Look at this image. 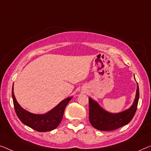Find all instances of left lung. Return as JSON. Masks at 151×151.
<instances>
[{
	"label": "left lung",
	"mask_w": 151,
	"mask_h": 151,
	"mask_svg": "<svg viewBox=\"0 0 151 151\" xmlns=\"http://www.w3.org/2000/svg\"><path fill=\"white\" fill-rule=\"evenodd\" d=\"M139 87L137 84L136 98L132 106L119 113H111L103 109L96 101L89 98V119L94 128L100 131H112L127 125L136 113L139 100Z\"/></svg>",
	"instance_id": "left-lung-1"
}]
</instances>
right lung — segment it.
Wrapping results in <instances>:
<instances>
[{
    "mask_svg": "<svg viewBox=\"0 0 151 151\" xmlns=\"http://www.w3.org/2000/svg\"><path fill=\"white\" fill-rule=\"evenodd\" d=\"M12 98L15 111L20 121L32 129L40 132L51 131L58 127L64 115V110L73 97H68L60 102L50 111L43 114H33L24 110L17 102L12 87Z\"/></svg>",
    "mask_w": 151,
    "mask_h": 151,
    "instance_id": "right-lung-1",
    "label": "right lung"
}]
</instances>
